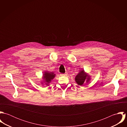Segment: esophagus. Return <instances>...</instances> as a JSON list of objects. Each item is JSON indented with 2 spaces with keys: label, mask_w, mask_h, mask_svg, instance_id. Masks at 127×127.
<instances>
[{
  "label": "esophagus",
  "mask_w": 127,
  "mask_h": 127,
  "mask_svg": "<svg viewBox=\"0 0 127 127\" xmlns=\"http://www.w3.org/2000/svg\"><path fill=\"white\" fill-rule=\"evenodd\" d=\"M62 76H66V74H61Z\"/></svg>",
  "instance_id": "1"
}]
</instances>
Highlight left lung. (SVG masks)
<instances>
[{
    "label": "left lung",
    "instance_id": "8db88e82",
    "mask_svg": "<svg viewBox=\"0 0 127 127\" xmlns=\"http://www.w3.org/2000/svg\"><path fill=\"white\" fill-rule=\"evenodd\" d=\"M75 80L78 85L82 86L84 84H85V83H88V82H89L91 80V76L85 72V70L83 69L76 75Z\"/></svg>",
    "mask_w": 127,
    "mask_h": 127
}]
</instances>
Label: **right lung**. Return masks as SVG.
<instances>
[{
    "instance_id": "add662e5",
    "label": "right lung",
    "mask_w": 127,
    "mask_h": 127,
    "mask_svg": "<svg viewBox=\"0 0 127 127\" xmlns=\"http://www.w3.org/2000/svg\"><path fill=\"white\" fill-rule=\"evenodd\" d=\"M56 74L53 72H49L48 71L44 72L43 74V79L44 80V82L47 86H49V84L51 82V81L54 78Z\"/></svg>"
}]
</instances>
